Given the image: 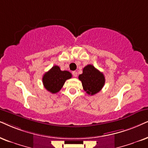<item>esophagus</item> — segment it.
Here are the masks:
<instances>
[{"label":"esophagus","mask_w":148,"mask_h":148,"mask_svg":"<svg viewBox=\"0 0 148 148\" xmlns=\"http://www.w3.org/2000/svg\"><path fill=\"white\" fill-rule=\"evenodd\" d=\"M72 74H73V76H74V77H76V76H77V75H78L77 72H76V71H74V72H72Z\"/></svg>","instance_id":"esophagus-1"}]
</instances>
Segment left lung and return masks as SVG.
Wrapping results in <instances>:
<instances>
[{
	"label": "left lung",
	"instance_id": "obj_1",
	"mask_svg": "<svg viewBox=\"0 0 148 148\" xmlns=\"http://www.w3.org/2000/svg\"><path fill=\"white\" fill-rule=\"evenodd\" d=\"M78 78L82 82L84 90L91 96L98 93L105 83L104 74L92 65L85 66L83 70V74L78 76Z\"/></svg>",
	"mask_w": 148,
	"mask_h": 148
}]
</instances>
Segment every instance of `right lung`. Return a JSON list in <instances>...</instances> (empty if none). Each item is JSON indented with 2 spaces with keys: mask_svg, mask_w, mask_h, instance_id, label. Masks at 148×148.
Masks as SVG:
<instances>
[{
  "mask_svg": "<svg viewBox=\"0 0 148 148\" xmlns=\"http://www.w3.org/2000/svg\"><path fill=\"white\" fill-rule=\"evenodd\" d=\"M72 78V74L68 71H61L60 68L55 65L43 76V85L46 90L56 93L61 90L65 80Z\"/></svg>",
  "mask_w": 148,
  "mask_h": 148,
  "instance_id": "right-lung-1",
  "label": "right lung"
}]
</instances>
